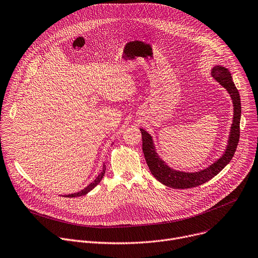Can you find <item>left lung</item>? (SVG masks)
Segmentation results:
<instances>
[{
  "mask_svg": "<svg viewBox=\"0 0 258 258\" xmlns=\"http://www.w3.org/2000/svg\"><path fill=\"white\" fill-rule=\"evenodd\" d=\"M211 75L213 78L223 86L229 93L233 106V117L232 123L230 126L229 137L226 149L222 156L214 161L206 169L198 172H182L175 170L168 166V163L162 160L156 152L153 139L151 135L144 128H140L142 134L143 142V152L151 174L156 180H158L163 185L172 187L177 189L192 188L199 185H202L209 180L215 177L220 173L227 163L231 160L235 151L237 149L239 139H240V120H241V100L240 93L232 81L231 74L228 69L222 66H214L211 70Z\"/></svg>",
  "mask_w": 258,
  "mask_h": 258,
  "instance_id": "obj_1",
  "label": "left lung"
}]
</instances>
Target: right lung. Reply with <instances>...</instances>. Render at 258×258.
Returning a JSON list of instances; mask_svg holds the SVG:
<instances>
[{
	"mask_svg": "<svg viewBox=\"0 0 258 258\" xmlns=\"http://www.w3.org/2000/svg\"><path fill=\"white\" fill-rule=\"evenodd\" d=\"M105 172H106V166L104 165L103 166V170H102V172L99 174V176L93 180L89 185H87L85 188H83V189H81L80 191H78V192H75V194H71V195H66V196H63V197H66V198H77V197H81V196H84V195H86V194H88L90 190H92L93 188H95V187L102 181V179H103V177H104V175H105Z\"/></svg>",
	"mask_w": 258,
	"mask_h": 258,
	"instance_id": "1",
	"label": "right lung"
}]
</instances>
